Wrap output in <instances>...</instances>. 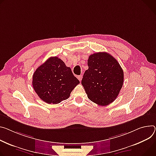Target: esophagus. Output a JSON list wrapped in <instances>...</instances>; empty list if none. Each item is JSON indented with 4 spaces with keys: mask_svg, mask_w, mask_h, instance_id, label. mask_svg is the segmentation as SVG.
<instances>
[{
    "mask_svg": "<svg viewBox=\"0 0 156 156\" xmlns=\"http://www.w3.org/2000/svg\"><path fill=\"white\" fill-rule=\"evenodd\" d=\"M77 78H78V79L80 80V81H81V80H82V78H83V76H82V75H78V76H77Z\"/></svg>",
    "mask_w": 156,
    "mask_h": 156,
    "instance_id": "obj_1",
    "label": "esophagus"
}]
</instances>
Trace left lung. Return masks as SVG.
I'll return each mask as SVG.
<instances>
[{
	"instance_id": "8db88e82",
	"label": "left lung",
	"mask_w": 156,
	"mask_h": 156,
	"mask_svg": "<svg viewBox=\"0 0 156 156\" xmlns=\"http://www.w3.org/2000/svg\"><path fill=\"white\" fill-rule=\"evenodd\" d=\"M88 66L81 80L88 98L100 106L112 103L124 81V72L119 63L110 54L98 52L89 56Z\"/></svg>"
}]
</instances>
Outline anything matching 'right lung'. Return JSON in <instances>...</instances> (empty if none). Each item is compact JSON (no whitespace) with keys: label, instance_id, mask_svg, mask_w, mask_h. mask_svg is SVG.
<instances>
[{"label":"right lung","instance_id":"obj_1","mask_svg":"<svg viewBox=\"0 0 156 156\" xmlns=\"http://www.w3.org/2000/svg\"><path fill=\"white\" fill-rule=\"evenodd\" d=\"M80 83L72 69L57 56L49 58L34 72L33 88L40 99L48 104L66 100Z\"/></svg>","mask_w":156,"mask_h":156}]
</instances>
